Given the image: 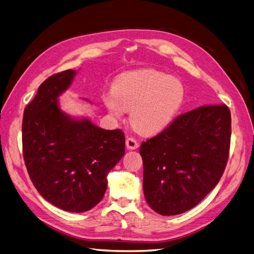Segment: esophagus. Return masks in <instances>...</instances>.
<instances>
[{
  "label": "esophagus",
  "mask_w": 254,
  "mask_h": 254,
  "mask_svg": "<svg viewBox=\"0 0 254 254\" xmlns=\"http://www.w3.org/2000/svg\"><path fill=\"white\" fill-rule=\"evenodd\" d=\"M126 147L128 149H136L139 147V143H137L133 137H127L126 139Z\"/></svg>",
  "instance_id": "obj_1"
}]
</instances>
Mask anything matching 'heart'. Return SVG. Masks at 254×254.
Segmentation results:
<instances>
[{
  "label": "heart",
  "mask_w": 254,
  "mask_h": 254,
  "mask_svg": "<svg viewBox=\"0 0 254 254\" xmlns=\"http://www.w3.org/2000/svg\"><path fill=\"white\" fill-rule=\"evenodd\" d=\"M186 88L179 78L153 68L126 72L115 79L103 103L113 118L130 110V124L143 135L164 130L179 112Z\"/></svg>",
  "instance_id": "obj_1"
}]
</instances>
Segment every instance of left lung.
Returning <instances> with one entry per match:
<instances>
[{
  "label": "left lung",
  "instance_id": "8db88e82",
  "mask_svg": "<svg viewBox=\"0 0 254 254\" xmlns=\"http://www.w3.org/2000/svg\"><path fill=\"white\" fill-rule=\"evenodd\" d=\"M231 113L204 105L179 115L143 142V189L151 209L164 216L193 209L216 187L227 165Z\"/></svg>",
  "mask_w": 254,
  "mask_h": 254
}]
</instances>
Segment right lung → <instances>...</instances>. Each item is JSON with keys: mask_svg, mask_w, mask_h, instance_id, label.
I'll use <instances>...</instances> for the list:
<instances>
[{"mask_svg": "<svg viewBox=\"0 0 254 254\" xmlns=\"http://www.w3.org/2000/svg\"><path fill=\"white\" fill-rule=\"evenodd\" d=\"M75 74L66 70L40 84L24 110L22 145L29 178L39 194L61 210L80 213L103 199L107 175L125 153V135L60 109L58 97Z\"/></svg>", "mask_w": 254, "mask_h": 254, "instance_id": "1", "label": "right lung"}]
</instances>
